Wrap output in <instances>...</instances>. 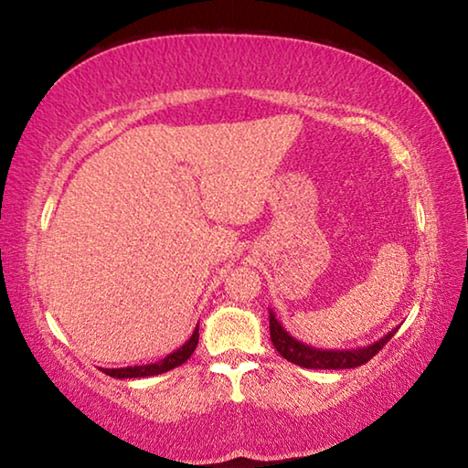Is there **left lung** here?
Here are the masks:
<instances>
[{
    "instance_id": "obj_1",
    "label": "left lung",
    "mask_w": 468,
    "mask_h": 468,
    "mask_svg": "<svg viewBox=\"0 0 468 468\" xmlns=\"http://www.w3.org/2000/svg\"><path fill=\"white\" fill-rule=\"evenodd\" d=\"M394 328L384 335L376 343H371L367 346H359V348H351V351H335V348H315L305 343H301L295 336H291L287 330L282 328V324L276 320L274 312L271 310V340L276 351H279L284 359L295 363V366L307 367V369H351V367H359L363 363H367L374 355L379 353V348H384V345L396 335Z\"/></svg>"
}]
</instances>
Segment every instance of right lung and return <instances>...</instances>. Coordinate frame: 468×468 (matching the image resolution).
Returning a JSON list of instances; mask_svg holds the SVG:
<instances>
[{
	"label": "right lung",
	"instance_id": "1",
	"mask_svg": "<svg viewBox=\"0 0 468 468\" xmlns=\"http://www.w3.org/2000/svg\"><path fill=\"white\" fill-rule=\"evenodd\" d=\"M197 338H200V332H197V326L194 330V335L189 336L187 343L184 346H179L177 351H173L167 357L156 361V363H148V366H133V367H120V369H102L107 376L117 378V379H125V378H150V376H158L165 374L173 367H179L181 363H186L197 346Z\"/></svg>",
	"mask_w": 468,
	"mask_h": 468
}]
</instances>
